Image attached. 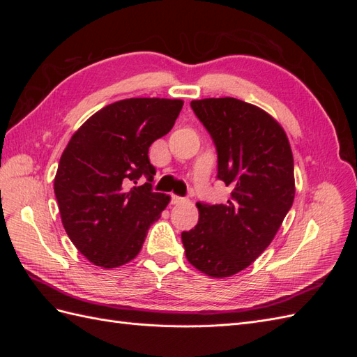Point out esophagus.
<instances>
[{
	"label": "esophagus",
	"mask_w": 357,
	"mask_h": 357,
	"mask_svg": "<svg viewBox=\"0 0 357 357\" xmlns=\"http://www.w3.org/2000/svg\"><path fill=\"white\" fill-rule=\"evenodd\" d=\"M185 201V198H181V197H178V195H172L171 197V202L172 204H180V202H183Z\"/></svg>",
	"instance_id": "obj_1"
}]
</instances>
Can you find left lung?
<instances>
[{"instance_id":"left-lung-1","label":"left lung","mask_w":357,"mask_h":357,"mask_svg":"<svg viewBox=\"0 0 357 357\" xmlns=\"http://www.w3.org/2000/svg\"><path fill=\"white\" fill-rule=\"evenodd\" d=\"M218 149V177L232 189L226 204L198 202L195 229L181 234L189 264L213 278L252 265L271 244L295 198L294 155L283 126L241 100L190 102Z\"/></svg>"}]
</instances>
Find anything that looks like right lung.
Masks as SVG:
<instances>
[{
	"label": "right lung",
	"mask_w": 357,
	"mask_h": 357,
	"mask_svg": "<svg viewBox=\"0 0 357 357\" xmlns=\"http://www.w3.org/2000/svg\"><path fill=\"white\" fill-rule=\"evenodd\" d=\"M181 100L128 98L102 107L68 142L55 176L61 220L77 250L96 266H122L139 253L150 225L171 197L152 185L149 147L167 135Z\"/></svg>",
	"instance_id": "1"
}]
</instances>
